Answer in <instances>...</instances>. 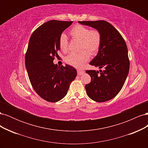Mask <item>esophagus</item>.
<instances>
[{"label": "esophagus", "mask_w": 148, "mask_h": 148, "mask_svg": "<svg viewBox=\"0 0 148 148\" xmlns=\"http://www.w3.org/2000/svg\"><path fill=\"white\" fill-rule=\"evenodd\" d=\"M77 72H78V75H82L84 73V71L82 70H78Z\"/></svg>", "instance_id": "esophagus-1"}]
</instances>
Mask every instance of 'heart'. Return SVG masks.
I'll list each match as a JSON object with an SVG mask.
<instances>
[{"label": "heart", "mask_w": 148, "mask_h": 148, "mask_svg": "<svg viewBox=\"0 0 148 148\" xmlns=\"http://www.w3.org/2000/svg\"><path fill=\"white\" fill-rule=\"evenodd\" d=\"M69 34L73 39L80 40L79 49L83 50L78 53H70L67 56L65 61L67 64L77 68H80L88 61L89 53L95 54L100 48L101 44V34L96 29H90L89 27L77 25L71 28ZM59 45L60 50L66 52L68 50L69 41L66 36L62 34L59 39Z\"/></svg>", "instance_id": "obj_1"}]
</instances>
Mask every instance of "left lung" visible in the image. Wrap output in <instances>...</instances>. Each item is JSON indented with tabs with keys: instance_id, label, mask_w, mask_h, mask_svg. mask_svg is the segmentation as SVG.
Masks as SVG:
<instances>
[{
	"instance_id": "8db88e82",
	"label": "left lung",
	"mask_w": 148,
	"mask_h": 148,
	"mask_svg": "<svg viewBox=\"0 0 148 148\" xmlns=\"http://www.w3.org/2000/svg\"><path fill=\"white\" fill-rule=\"evenodd\" d=\"M78 22L99 30L102 38L99 52L89 64L102 70L86 71L91 78V82L85 85L87 95L98 102L109 101L122 89L129 72L126 42L114 26L106 21Z\"/></svg>"
}]
</instances>
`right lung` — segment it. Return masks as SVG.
I'll list each match as a JSON object with an SVG mask.
<instances>
[{
  "instance_id": "obj_1",
  "label": "right lung",
  "mask_w": 148,
  "mask_h": 148,
  "mask_svg": "<svg viewBox=\"0 0 148 148\" xmlns=\"http://www.w3.org/2000/svg\"><path fill=\"white\" fill-rule=\"evenodd\" d=\"M73 21L51 20L40 26L31 36L25 55V66L34 90L42 99L56 102L66 96L77 77L73 66L58 67L53 60L60 50L59 39Z\"/></svg>"
}]
</instances>
